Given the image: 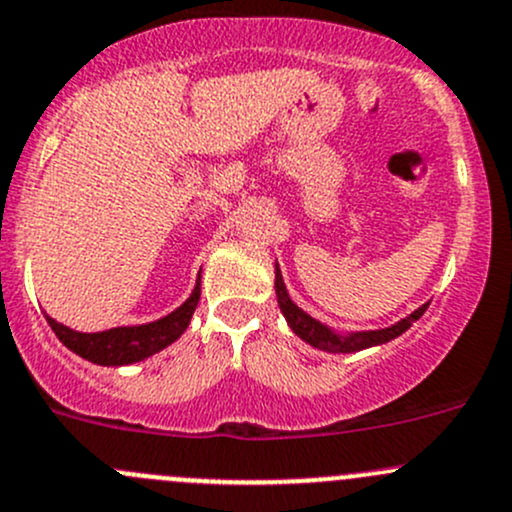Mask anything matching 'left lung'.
<instances>
[{
  "label": "left lung",
  "instance_id": "1",
  "mask_svg": "<svg viewBox=\"0 0 512 512\" xmlns=\"http://www.w3.org/2000/svg\"><path fill=\"white\" fill-rule=\"evenodd\" d=\"M275 292H277V304H280L282 314H285L289 329H292L299 339L312 344L314 349H322V352H329V354H352V352H361V349L379 347V344L391 342V339L401 337V334H404L428 307V304H421V307L414 309L409 317L399 319V322L384 329H369V332H337V329L327 327V324L314 319L312 314H307L302 307H297V304L292 302L277 262H275Z\"/></svg>",
  "mask_w": 512,
  "mask_h": 512
}]
</instances>
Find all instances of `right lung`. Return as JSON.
I'll use <instances>...</instances> for the list:
<instances>
[{"mask_svg": "<svg viewBox=\"0 0 512 512\" xmlns=\"http://www.w3.org/2000/svg\"><path fill=\"white\" fill-rule=\"evenodd\" d=\"M198 299L200 277L190 297L165 317L148 324H133V327H113L106 329V332H76L66 324H59L49 314H44V317L49 327L54 329L56 337H59V342L74 354H79L81 359L98 366H128L163 352L175 339H180V334L188 329L195 307H198Z\"/></svg>", "mask_w": 512, "mask_h": 512, "instance_id": "right-lung-1", "label": "right lung"}]
</instances>
